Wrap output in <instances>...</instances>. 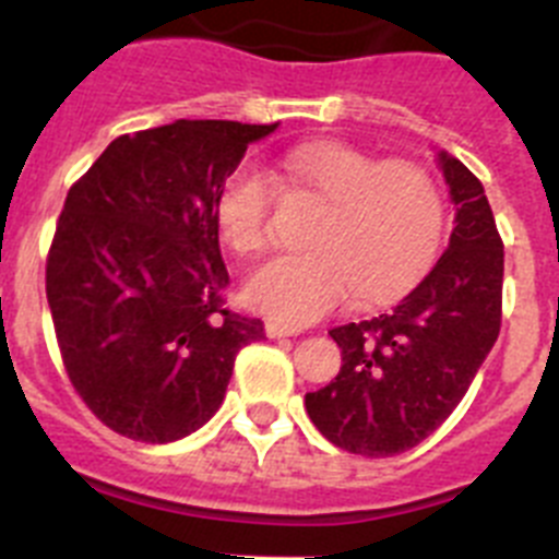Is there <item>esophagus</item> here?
<instances>
[{"label":"esophagus","mask_w":559,"mask_h":559,"mask_svg":"<svg viewBox=\"0 0 559 559\" xmlns=\"http://www.w3.org/2000/svg\"><path fill=\"white\" fill-rule=\"evenodd\" d=\"M295 334H298V329H292V325L273 323V320H270V323H267V336H270V340H281V336H295Z\"/></svg>","instance_id":"34e87169"}]
</instances>
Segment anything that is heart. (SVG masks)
Segmentation results:
<instances>
[{
  "label": "heart",
  "mask_w": 559,
  "mask_h": 559,
  "mask_svg": "<svg viewBox=\"0 0 559 559\" xmlns=\"http://www.w3.org/2000/svg\"><path fill=\"white\" fill-rule=\"evenodd\" d=\"M273 180L325 203L311 253L275 255L245 281L248 306L278 323H314L350 295L386 304L424 278L440 250L445 203L420 160L320 142L286 153L270 175L245 164L223 180L214 217L234 253H261L273 239Z\"/></svg>",
  "instance_id": "b5f03b06"
}]
</instances>
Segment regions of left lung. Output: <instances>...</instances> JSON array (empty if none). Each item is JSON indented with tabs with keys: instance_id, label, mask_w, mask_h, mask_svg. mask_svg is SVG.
Wrapping results in <instances>:
<instances>
[{
	"instance_id": "obj_1",
	"label": "left lung",
	"mask_w": 559,
	"mask_h": 559,
	"mask_svg": "<svg viewBox=\"0 0 559 559\" xmlns=\"http://www.w3.org/2000/svg\"><path fill=\"white\" fill-rule=\"evenodd\" d=\"M440 164L456 205L449 250L395 309L331 329L340 373L306 392L311 424L348 454L415 449L465 399L499 340L504 242L479 178L445 153Z\"/></svg>"
}]
</instances>
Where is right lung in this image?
<instances>
[{
  "label": "right lung",
  "mask_w": 559,
  "mask_h": 559,
  "mask_svg": "<svg viewBox=\"0 0 559 559\" xmlns=\"http://www.w3.org/2000/svg\"><path fill=\"white\" fill-rule=\"evenodd\" d=\"M275 124L178 119L124 133L72 183L47 253L67 376L117 435L173 442L219 409L236 354L264 336L225 306L214 203Z\"/></svg>",
  "instance_id": "add662e5"
}]
</instances>
